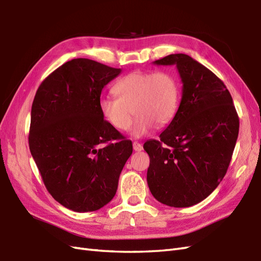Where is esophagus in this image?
<instances>
[{
    "label": "esophagus",
    "mask_w": 261,
    "mask_h": 261,
    "mask_svg": "<svg viewBox=\"0 0 261 261\" xmlns=\"http://www.w3.org/2000/svg\"><path fill=\"white\" fill-rule=\"evenodd\" d=\"M133 148H134V150H135V151H142L143 150V145L137 143V142H134L133 143Z\"/></svg>",
    "instance_id": "obj_1"
}]
</instances>
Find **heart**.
Masks as SVG:
<instances>
[{
	"instance_id": "1",
	"label": "heart",
	"mask_w": 261,
	"mask_h": 261,
	"mask_svg": "<svg viewBox=\"0 0 261 261\" xmlns=\"http://www.w3.org/2000/svg\"><path fill=\"white\" fill-rule=\"evenodd\" d=\"M113 93L116 98H100V113L114 129L124 132L130 126L134 112L135 137L150 133L154 125L163 127L170 123L179 107V83L167 71H133L115 83Z\"/></svg>"
}]
</instances>
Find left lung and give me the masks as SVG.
Instances as JSON below:
<instances>
[{"label":"left lung","instance_id":"obj_1","mask_svg":"<svg viewBox=\"0 0 261 261\" xmlns=\"http://www.w3.org/2000/svg\"><path fill=\"white\" fill-rule=\"evenodd\" d=\"M175 65L182 97L171 123L158 140H148L147 183L153 198L173 207L206 199L226 174L236 145L239 118L224 82L185 54L153 61Z\"/></svg>","mask_w":261,"mask_h":261}]
</instances>
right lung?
<instances>
[{"label": "right lung", "mask_w": 261, "mask_h": 261, "mask_svg": "<svg viewBox=\"0 0 261 261\" xmlns=\"http://www.w3.org/2000/svg\"><path fill=\"white\" fill-rule=\"evenodd\" d=\"M121 71L91 59H72L41 82L34 98L31 153L48 192L74 212H92L114 198L133 152L130 140L98 110L103 88Z\"/></svg>", "instance_id": "add662e5"}]
</instances>
